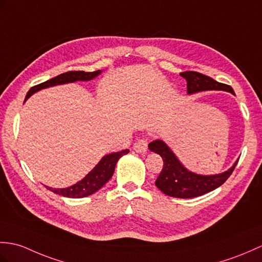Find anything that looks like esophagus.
Segmentation results:
<instances>
[{"mask_svg":"<svg viewBox=\"0 0 262 262\" xmlns=\"http://www.w3.org/2000/svg\"><path fill=\"white\" fill-rule=\"evenodd\" d=\"M133 148L134 150L137 151V153H145V151L147 150V139L145 138L137 139L135 144H134Z\"/></svg>","mask_w":262,"mask_h":262,"instance_id":"34e87169","label":"esophagus"}]
</instances>
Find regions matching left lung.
I'll list each match as a JSON object with an SVG mask.
<instances>
[{"instance_id":"obj_1","label":"left lung","mask_w":262,"mask_h":262,"mask_svg":"<svg viewBox=\"0 0 262 262\" xmlns=\"http://www.w3.org/2000/svg\"><path fill=\"white\" fill-rule=\"evenodd\" d=\"M187 82V93L193 94L203 90H226L234 94L229 84L215 81L208 76L195 71H185L180 74ZM151 151L160 154L163 159V168L155 181V185L168 196L180 199H191L203 195L215 190L226 182L232 174L239 161L227 172L217 175H199L192 173L182 165L167 145L156 139L148 144Z\"/></svg>"}]
</instances>
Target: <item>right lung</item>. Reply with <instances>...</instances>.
I'll list each match as a JSON object with an SVG mask.
<instances>
[{
    "label": "right lung",
    "instance_id": "add662e5",
    "mask_svg": "<svg viewBox=\"0 0 262 262\" xmlns=\"http://www.w3.org/2000/svg\"><path fill=\"white\" fill-rule=\"evenodd\" d=\"M100 70L93 71V72H84V71H68L64 74L59 75L54 77L50 80H47L42 83L33 86L31 89L28 91L26 100L29 98L32 94L36 93V91L43 88H48L51 86H56V84H61L67 82H74L77 80H90L100 74ZM128 149H124L121 151H117V153H112L109 155L103 156L101 161L97 164L96 167L86 175V178H83L81 181H79L77 184L69 186L67 188H52L47 187L48 190L51 192L59 194V195L67 196V198H84L91 195L95 192H97L105 185L107 182L111 180V178L114 174L115 166H116L117 161L123 155H126L128 153Z\"/></svg>",
    "mask_w": 262,
    "mask_h": 262
}]
</instances>
